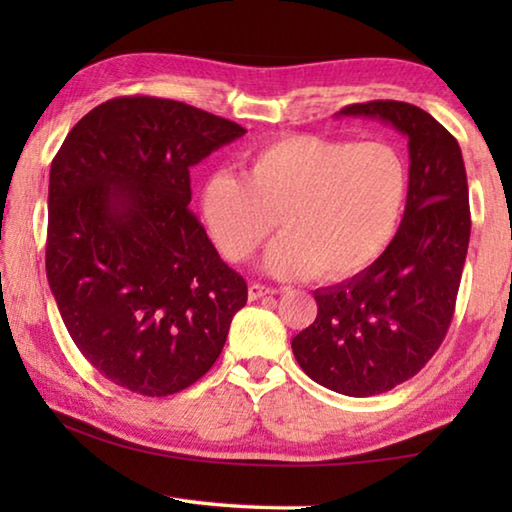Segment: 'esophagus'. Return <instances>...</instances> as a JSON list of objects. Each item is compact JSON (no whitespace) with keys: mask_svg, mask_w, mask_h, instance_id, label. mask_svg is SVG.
I'll return each instance as SVG.
<instances>
[{"mask_svg":"<svg viewBox=\"0 0 512 512\" xmlns=\"http://www.w3.org/2000/svg\"><path fill=\"white\" fill-rule=\"evenodd\" d=\"M275 289L266 287V284H257V282H250L248 287V298L250 300H259V298H266V296H273Z\"/></svg>","mask_w":512,"mask_h":512,"instance_id":"esophagus-1","label":"esophagus"}]
</instances>
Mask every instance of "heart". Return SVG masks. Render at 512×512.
I'll list each match as a JSON object with an SVG mask.
<instances>
[{
	"label": "heart",
	"instance_id": "heart-1",
	"mask_svg": "<svg viewBox=\"0 0 512 512\" xmlns=\"http://www.w3.org/2000/svg\"><path fill=\"white\" fill-rule=\"evenodd\" d=\"M244 176L205 180L201 212L230 262H244L271 235L264 255L273 277L343 280L384 253L400 221L409 169L393 144L314 133L284 135L250 151Z\"/></svg>",
	"mask_w": 512,
	"mask_h": 512
}]
</instances>
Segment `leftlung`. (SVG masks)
<instances>
[{"instance_id":"1","label":"left lung","mask_w":512,"mask_h":512,"mask_svg":"<svg viewBox=\"0 0 512 512\" xmlns=\"http://www.w3.org/2000/svg\"><path fill=\"white\" fill-rule=\"evenodd\" d=\"M336 117L377 119L406 137L404 219L368 268L314 291L318 316L291 348L316 384L370 397L411 379L445 339L470 244L467 176L454 135L418 106L368 101Z\"/></svg>"}]
</instances>
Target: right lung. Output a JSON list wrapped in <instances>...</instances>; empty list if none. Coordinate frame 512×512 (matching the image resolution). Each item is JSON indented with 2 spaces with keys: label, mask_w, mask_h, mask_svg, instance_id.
Returning a JSON list of instances; mask_svg holds the SVG:
<instances>
[{
  "label": "right lung",
  "mask_w": 512,
  "mask_h": 512,
  "mask_svg": "<svg viewBox=\"0 0 512 512\" xmlns=\"http://www.w3.org/2000/svg\"><path fill=\"white\" fill-rule=\"evenodd\" d=\"M241 135L187 103L119 97L90 110L51 162L49 289L112 384L173 395L219 359L248 287L189 212V167Z\"/></svg>",
  "instance_id": "right-lung-1"
}]
</instances>
